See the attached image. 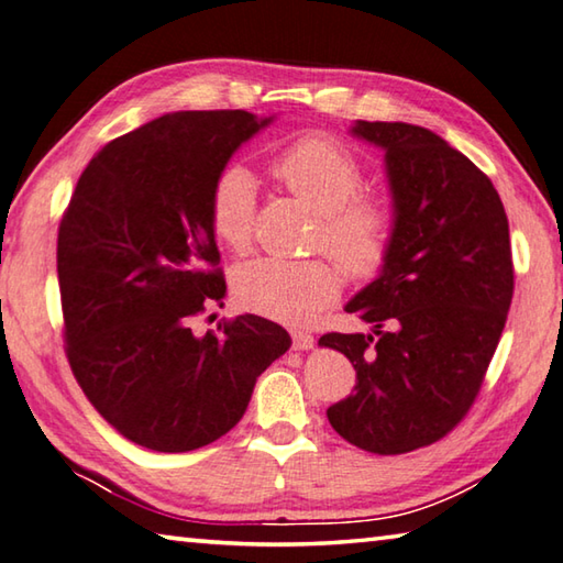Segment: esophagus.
Returning <instances> with one entry per match:
<instances>
[{
	"mask_svg": "<svg viewBox=\"0 0 563 563\" xmlns=\"http://www.w3.org/2000/svg\"><path fill=\"white\" fill-rule=\"evenodd\" d=\"M292 346L298 352H308L314 346V336L310 332H302V330H292Z\"/></svg>",
	"mask_w": 563,
	"mask_h": 563,
	"instance_id": "1",
	"label": "esophagus"
}]
</instances>
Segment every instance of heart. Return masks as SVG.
<instances>
[{"label":"heart","instance_id":"b5f03b06","mask_svg":"<svg viewBox=\"0 0 563 563\" xmlns=\"http://www.w3.org/2000/svg\"><path fill=\"white\" fill-rule=\"evenodd\" d=\"M275 175L320 213L317 246L330 251L352 275H369L379 268L391 236V213L384 201L356 194L362 187V167L350 150L324 135L302 137L275 162ZM253 217L255 179L246 167L231 165L211 189L213 236L233 251H246ZM342 285V268L327 258H255L233 273V295L243 308L278 322L314 320L336 300Z\"/></svg>","mask_w":563,"mask_h":563}]
</instances>
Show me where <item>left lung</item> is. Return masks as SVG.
Masks as SVG:
<instances>
[{"instance_id":"8db88e82","label":"left lung","mask_w":563,"mask_h":563,"mask_svg":"<svg viewBox=\"0 0 563 563\" xmlns=\"http://www.w3.org/2000/svg\"><path fill=\"white\" fill-rule=\"evenodd\" d=\"M350 132L384 150L394 219L379 275L344 308L374 330L320 336L356 369L327 418L362 451L398 455L441 441L475 401L512 302L509 223L493 181L435 132Z\"/></svg>"}]
</instances>
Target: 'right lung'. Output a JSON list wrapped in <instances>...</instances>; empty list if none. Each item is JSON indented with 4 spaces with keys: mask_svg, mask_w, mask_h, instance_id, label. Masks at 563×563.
Segmentation results:
<instances>
[{
    "mask_svg": "<svg viewBox=\"0 0 563 563\" xmlns=\"http://www.w3.org/2000/svg\"><path fill=\"white\" fill-rule=\"evenodd\" d=\"M275 115L179 110L98 152L58 229V285L70 369L96 411L157 453L197 451L246 413L255 379L290 350L258 314L194 334L223 300L209 221L213 181Z\"/></svg>",
    "mask_w": 563,
    "mask_h": 563,
    "instance_id": "1",
    "label": "right lung"
}]
</instances>
